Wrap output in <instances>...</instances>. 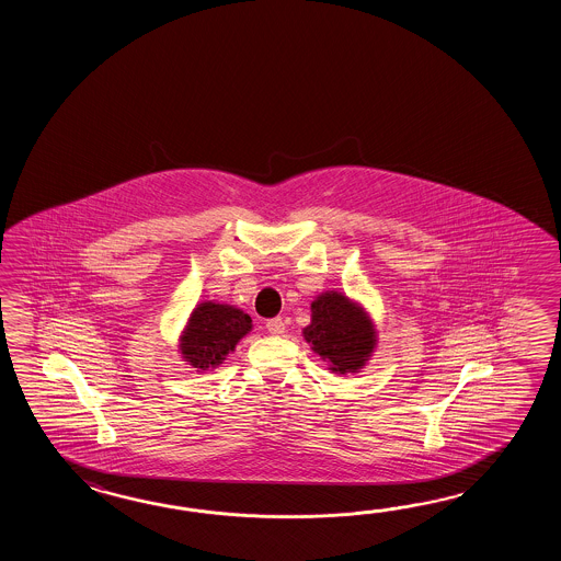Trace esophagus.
Masks as SVG:
<instances>
[{
  "instance_id": "esophagus-1",
  "label": "esophagus",
  "mask_w": 561,
  "mask_h": 561,
  "mask_svg": "<svg viewBox=\"0 0 561 561\" xmlns=\"http://www.w3.org/2000/svg\"><path fill=\"white\" fill-rule=\"evenodd\" d=\"M266 331L271 334H275V336L285 333V321H283L280 317H275V319L266 321Z\"/></svg>"
}]
</instances>
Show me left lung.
<instances>
[{
	"mask_svg": "<svg viewBox=\"0 0 561 561\" xmlns=\"http://www.w3.org/2000/svg\"><path fill=\"white\" fill-rule=\"evenodd\" d=\"M312 322L305 339L331 369L346 375L365 365L375 346V331L365 312L339 293H324L312 305Z\"/></svg>",
	"mask_w": 561,
	"mask_h": 561,
	"instance_id": "8db88e82",
	"label": "left lung"
}]
</instances>
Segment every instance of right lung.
<instances>
[{"label": "right lung", "mask_w": 561, "mask_h": 561, "mask_svg": "<svg viewBox=\"0 0 561 561\" xmlns=\"http://www.w3.org/2000/svg\"><path fill=\"white\" fill-rule=\"evenodd\" d=\"M251 317L227 305L203 302L192 312L182 353L194 369L218 367L240 339L251 331Z\"/></svg>", "instance_id": "obj_1"}]
</instances>
